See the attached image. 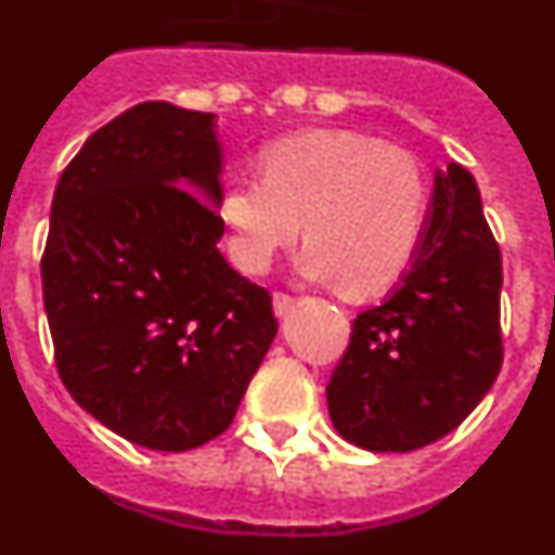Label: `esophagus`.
Returning a JSON list of instances; mask_svg holds the SVG:
<instances>
[{"label": "esophagus", "instance_id": "1", "mask_svg": "<svg viewBox=\"0 0 555 555\" xmlns=\"http://www.w3.org/2000/svg\"><path fill=\"white\" fill-rule=\"evenodd\" d=\"M294 308V297H288V294H283V292H278L272 297V311H274V317H278V320H283V317H288V311H292Z\"/></svg>", "mask_w": 555, "mask_h": 555}]
</instances>
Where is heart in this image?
<instances>
[{
	"label": "heart",
	"instance_id": "heart-1",
	"mask_svg": "<svg viewBox=\"0 0 555 555\" xmlns=\"http://www.w3.org/2000/svg\"><path fill=\"white\" fill-rule=\"evenodd\" d=\"M261 178L230 180L219 194L228 253L247 274L306 235L302 278L372 297L411 263L423 235L425 180L409 152L350 130H308L274 141Z\"/></svg>",
	"mask_w": 555,
	"mask_h": 555
}]
</instances>
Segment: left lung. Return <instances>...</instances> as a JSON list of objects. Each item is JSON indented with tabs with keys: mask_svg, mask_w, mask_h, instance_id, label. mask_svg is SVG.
<instances>
[{
	"mask_svg": "<svg viewBox=\"0 0 555 555\" xmlns=\"http://www.w3.org/2000/svg\"><path fill=\"white\" fill-rule=\"evenodd\" d=\"M503 263L475 178L436 169L428 219L409 272L358 313L327 384L333 428L372 453H411L459 428L492 389Z\"/></svg>",
	"mask_w": 555,
	"mask_h": 555,
	"instance_id": "8db88e82",
	"label": "left lung"
}]
</instances>
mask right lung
Returning a JSON list of instances; mask_svg holds the SVG:
<instances>
[{
	"instance_id": "obj_1",
	"label": "right lung",
	"mask_w": 555,
	"mask_h": 555,
	"mask_svg": "<svg viewBox=\"0 0 555 555\" xmlns=\"http://www.w3.org/2000/svg\"><path fill=\"white\" fill-rule=\"evenodd\" d=\"M214 113L141 102L57 180L41 261L63 386L121 439L183 453L233 423L272 345V297L219 253Z\"/></svg>"
}]
</instances>
